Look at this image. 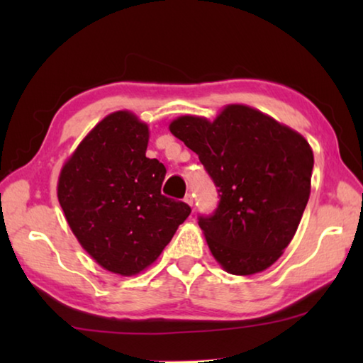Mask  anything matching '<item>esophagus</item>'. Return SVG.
Wrapping results in <instances>:
<instances>
[{
  "label": "esophagus",
  "instance_id": "esophagus-1",
  "mask_svg": "<svg viewBox=\"0 0 363 363\" xmlns=\"http://www.w3.org/2000/svg\"><path fill=\"white\" fill-rule=\"evenodd\" d=\"M184 201H186L187 205L192 206V205H194V195L190 194V192H187V194H186V196H184Z\"/></svg>",
  "mask_w": 363,
  "mask_h": 363
}]
</instances>
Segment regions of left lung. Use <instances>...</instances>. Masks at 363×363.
Segmentation results:
<instances>
[{
	"label": "left lung",
	"mask_w": 363,
	"mask_h": 363,
	"mask_svg": "<svg viewBox=\"0 0 363 363\" xmlns=\"http://www.w3.org/2000/svg\"><path fill=\"white\" fill-rule=\"evenodd\" d=\"M169 131L199 155L218 190V208L199 214L213 256L227 272L251 275L279 259L311 194L307 140L270 116L229 106L210 123L181 116Z\"/></svg>",
	"instance_id": "8db88e82"
}]
</instances>
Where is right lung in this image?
Segmentation results:
<instances>
[{
    "mask_svg": "<svg viewBox=\"0 0 363 363\" xmlns=\"http://www.w3.org/2000/svg\"><path fill=\"white\" fill-rule=\"evenodd\" d=\"M149 128L130 112L104 118L59 177L72 232L104 269L134 275L157 259L190 206L162 194L167 168L147 158Z\"/></svg>",
    "mask_w": 363,
    "mask_h": 363,
    "instance_id": "add662e5",
    "label": "right lung"
}]
</instances>
